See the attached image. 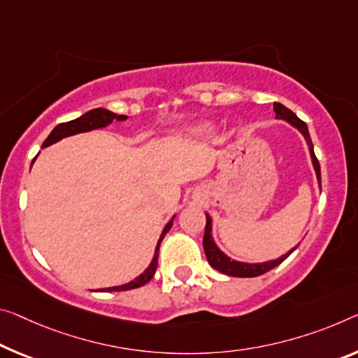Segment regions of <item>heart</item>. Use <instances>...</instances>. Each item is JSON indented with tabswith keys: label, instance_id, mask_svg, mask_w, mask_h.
<instances>
[{
	"label": "heart",
	"instance_id": "heart-1",
	"mask_svg": "<svg viewBox=\"0 0 358 358\" xmlns=\"http://www.w3.org/2000/svg\"><path fill=\"white\" fill-rule=\"evenodd\" d=\"M213 130H215V126L212 122H201V124H196V126H192L189 129V134L196 135V137H203V135L212 134Z\"/></svg>",
	"mask_w": 358,
	"mask_h": 358
}]
</instances>
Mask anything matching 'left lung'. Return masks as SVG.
I'll return each mask as SVG.
<instances>
[{"label": "left lung", "instance_id": "left-lung-1", "mask_svg": "<svg viewBox=\"0 0 358 358\" xmlns=\"http://www.w3.org/2000/svg\"><path fill=\"white\" fill-rule=\"evenodd\" d=\"M274 111H275V117L277 119H283V121H287L288 124H292L294 129H298L299 132L306 140V143H308V148H309V155H310V161H312V167L315 170V175H317V181H319V188H322V181H320V166H319V161H317V157L314 155V145H312V140H310V135H309V130L308 126H306V122H303L301 119H299L296 115L292 110H288L287 106H283L282 103H274ZM206 232H203V252H206V257L208 264L212 266L213 269L220 271L221 274H226V275H232V277H257L264 274V272L271 271L272 268H275V266H279L283 259H287L290 255L296 250V247H293L288 250L285 255H282L280 258L277 259H271V261H264V263H243V261H236V259H231L228 255L224 252L220 250V247L215 243L213 241V236H212V218H210V215L206 213Z\"/></svg>", "mask_w": 358, "mask_h": 358}]
</instances>
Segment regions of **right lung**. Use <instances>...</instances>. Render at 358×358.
<instances>
[{"instance_id": "obj_1", "label": "right lung", "mask_w": 358, "mask_h": 358, "mask_svg": "<svg viewBox=\"0 0 358 358\" xmlns=\"http://www.w3.org/2000/svg\"><path fill=\"white\" fill-rule=\"evenodd\" d=\"M126 119H127L126 115H116V113L106 110V108H95V110H90L87 113H84L83 116L73 119V121L59 124V126L54 127L52 132L49 134V137L44 140L41 148H46V146L54 145V143H57V141H60L62 138L71 137V135L90 132V130H95V129H103L106 126H110L113 121H126ZM35 159H33V162H35ZM175 217H177V215H173V217L170 218L169 223L164 226V229L161 232V237H159V241L156 243L155 255H152V259H151L148 268L141 272L138 277H135L134 280H130L129 283H122V285H117V287L99 288V290H95V292H124V290H132V288H138L141 285H145V283H148L151 280V277L155 275L156 268H157L159 247H161V242L164 239V236H166L169 229L172 228V223H173Z\"/></svg>"}]
</instances>
